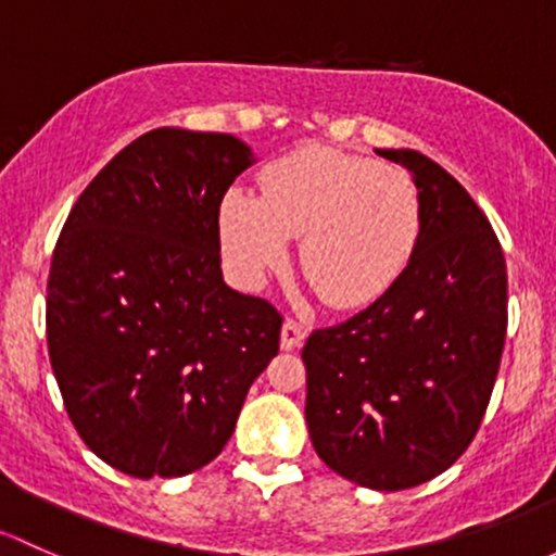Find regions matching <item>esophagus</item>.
I'll list each match as a JSON object with an SVG mask.
<instances>
[{"label": "esophagus", "mask_w": 556, "mask_h": 556, "mask_svg": "<svg viewBox=\"0 0 556 556\" xmlns=\"http://www.w3.org/2000/svg\"><path fill=\"white\" fill-rule=\"evenodd\" d=\"M307 337V329L300 324V320H286L283 329H280V348L283 351H294V348L302 345V340Z\"/></svg>", "instance_id": "1"}]
</instances>
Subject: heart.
Masks as SVG:
<instances>
[{
  "label": "heart",
  "mask_w": 556,
  "mask_h": 556,
  "mask_svg": "<svg viewBox=\"0 0 556 556\" xmlns=\"http://www.w3.org/2000/svg\"><path fill=\"white\" fill-rule=\"evenodd\" d=\"M262 198L222 200V245L243 278L283 265L302 238L300 267L331 307H362L386 294L420 238V198L399 165L311 144L267 165Z\"/></svg>",
  "instance_id": "1"
}]
</instances>
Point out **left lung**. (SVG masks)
I'll list each match as a JSON object with an SVG mask.
<instances>
[{
  "mask_svg": "<svg viewBox=\"0 0 556 556\" xmlns=\"http://www.w3.org/2000/svg\"><path fill=\"white\" fill-rule=\"evenodd\" d=\"M412 174L420 238L396 283L302 348L318 457L369 490L447 471L482 426L508 324L506 260L484 211L439 163L377 150Z\"/></svg>",
  "mask_w": 556,
  "mask_h": 556,
  "instance_id": "1",
  "label": "left lung"
}]
</instances>
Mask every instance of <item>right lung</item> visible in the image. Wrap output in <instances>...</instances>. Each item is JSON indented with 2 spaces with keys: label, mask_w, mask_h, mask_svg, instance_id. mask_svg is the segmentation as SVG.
<instances>
[{
  "label": "right lung",
  "mask_w": 556,
  "mask_h": 556,
  "mask_svg": "<svg viewBox=\"0 0 556 556\" xmlns=\"http://www.w3.org/2000/svg\"><path fill=\"white\" fill-rule=\"evenodd\" d=\"M254 163L230 134L157 128L85 187L48 278V353L74 428L139 479L185 477L236 431L283 316L222 278L219 205Z\"/></svg>",
  "instance_id": "obj_1"
}]
</instances>
